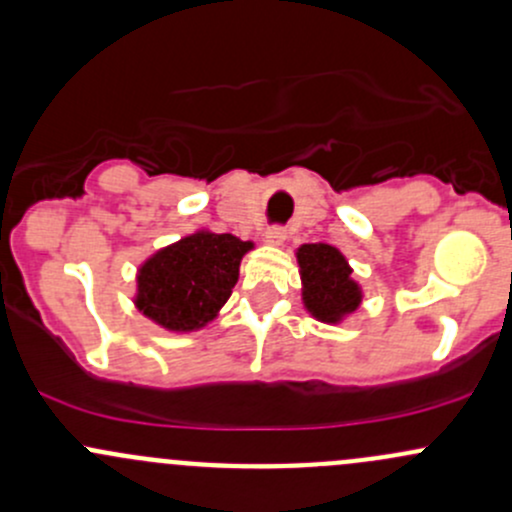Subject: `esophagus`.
I'll return each mask as SVG.
<instances>
[{"instance_id": "34e87169", "label": "esophagus", "mask_w": 512, "mask_h": 512, "mask_svg": "<svg viewBox=\"0 0 512 512\" xmlns=\"http://www.w3.org/2000/svg\"><path fill=\"white\" fill-rule=\"evenodd\" d=\"M287 240V233H284L282 228H270L265 233V242L267 245H282V242Z\"/></svg>"}]
</instances>
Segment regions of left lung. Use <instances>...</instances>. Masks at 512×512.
Wrapping results in <instances>:
<instances>
[{"label":"left lung","mask_w":512,"mask_h":512,"mask_svg":"<svg viewBox=\"0 0 512 512\" xmlns=\"http://www.w3.org/2000/svg\"><path fill=\"white\" fill-rule=\"evenodd\" d=\"M304 309L321 324H341L358 311L363 289L343 252L326 242H309L297 250Z\"/></svg>","instance_id":"left-lung-1"}]
</instances>
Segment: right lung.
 <instances>
[{"mask_svg": "<svg viewBox=\"0 0 512 512\" xmlns=\"http://www.w3.org/2000/svg\"><path fill=\"white\" fill-rule=\"evenodd\" d=\"M250 240L196 230L154 252L137 270L134 306L171 333L198 331L233 294Z\"/></svg>", "mask_w": 512, "mask_h": 512, "instance_id": "1", "label": "right lung"}]
</instances>
